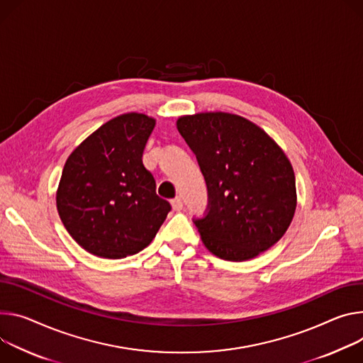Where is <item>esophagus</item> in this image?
<instances>
[{
    "label": "esophagus",
    "mask_w": 363,
    "mask_h": 363,
    "mask_svg": "<svg viewBox=\"0 0 363 363\" xmlns=\"http://www.w3.org/2000/svg\"><path fill=\"white\" fill-rule=\"evenodd\" d=\"M171 206H172L174 211H179V210H182L184 203H182V199H181V196H177V199H174V200L171 201Z\"/></svg>",
    "instance_id": "1"
}]
</instances>
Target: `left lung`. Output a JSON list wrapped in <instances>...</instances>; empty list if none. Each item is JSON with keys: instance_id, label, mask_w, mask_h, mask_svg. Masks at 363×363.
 <instances>
[{"instance_id": "1", "label": "left lung", "mask_w": 363, "mask_h": 363, "mask_svg": "<svg viewBox=\"0 0 363 363\" xmlns=\"http://www.w3.org/2000/svg\"><path fill=\"white\" fill-rule=\"evenodd\" d=\"M177 127L207 182L210 210L194 220L204 246L232 262L272 247L296 207L295 175L285 152L265 130L232 113L181 116Z\"/></svg>"}]
</instances>
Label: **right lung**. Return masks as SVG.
Instances as JSON below:
<instances>
[{"instance_id":"right-lung-1","label":"right lung","mask_w":363,"mask_h":363,"mask_svg":"<svg viewBox=\"0 0 363 363\" xmlns=\"http://www.w3.org/2000/svg\"><path fill=\"white\" fill-rule=\"evenodd\" d=\"M156 124L143 113L117 116L67 159L56 191L59 217L72 239L104 259L136 255L171 211L142 162Z\"/></svg>"}]
</instances>
